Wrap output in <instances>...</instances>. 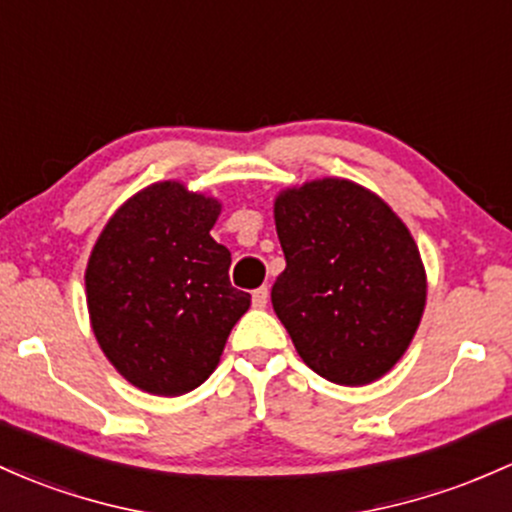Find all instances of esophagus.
I'll list each match as a JSON object with an SVG mask.
<instances>
[{"label":"esophagus","instance_id":"1","mask_svg":"<svg viewBox=\"0 0 512 512\" xmlns=\"http://www.w3.org/2000/svg\"><path fill=\"white\" fill-rule=\"evenodd\" d=\"M269 301V289L267 286H260V289L252 291V306L255 308H265Z\"/></svg>","mask_w":512,"mask_h":512}]
</instances>
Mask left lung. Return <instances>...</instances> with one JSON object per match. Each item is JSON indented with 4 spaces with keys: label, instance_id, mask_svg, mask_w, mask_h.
I'll return each mask as SVG.
<instances>
[{
    "label": "left lung",
    "instance_id": "left-lung-1",
    "mask_svg": "<svg viewBox=\"0 0 512 512\" xmlns=\"http://www.w3.org/2000/svg\"><path fill=\"white\" fill-rule=\"evenodd\" d=\"M274 223L286 269L272 306L313 372L342 386L381 379L425 311V267L384 199L325 177L279 192Z\"/></svg>",
    "mask_w": 512,
    "mask_h": 512
}]
</instances>
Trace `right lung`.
<instances>
[{"label": "right lung", "instance_id": "right-lung-1", "mask_svg": "<svg viewBox=\"0 0 512 512\" xmlns=\"http://www.w3.org/2000/svg\"><path fill=\"white\" fill-rule=\"evenodd\" d=\"M221 204L182 182H157L101 230L84 286L94 338L123 379L182 396L209 379L250 308L230 286L228 247L211 238Z\"/></svg>", "mask_w": 512, "mask_h": 512}]
</instances>
